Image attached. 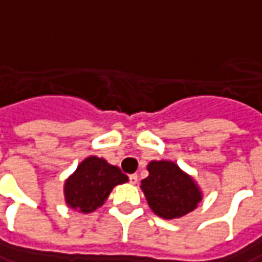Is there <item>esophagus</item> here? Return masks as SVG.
<instances>
[{
    "label": "esophagus",
    "instance_id": "obj_1",
    "mask_svg": "<svg viewBox=\"0 0 262 262\" xmlns=\"http://www.w3.org/2000/svg\"><path fill=\"white\" fill-rule=\"evenodd\" d=\"M129 182H130L132 185H136L138 183V174H130L129 176Z\"/></svg>",
    "mask_w": 262,
    "mask_h": 262
}]
</instances>
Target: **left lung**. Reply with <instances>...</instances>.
I'll list each match as a JSON object with an SVG mask.
<instances>
[{
	"instance_id": "left-lung-1",
	"label": "left lung",
	"mask_w": 262,
	"mask_h": 262,
	"mask_svg": "<svg viewBox=\"0 0 262 262\" xmlns=\"http://www.w3.org/2000/svg\"><path fill=\"white\" fill-rule=\"evenodd\" d=\"M148 171L141 188L158 217L179 219L198 207L202 199L198 185L173 161H151Z\"/></svg>"
}]
</instances>
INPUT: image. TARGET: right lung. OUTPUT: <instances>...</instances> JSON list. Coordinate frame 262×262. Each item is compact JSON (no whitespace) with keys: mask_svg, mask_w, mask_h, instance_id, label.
I'll list each match as a JSON object with an SVG mask.
<instances>
[{"mask_svg":"<svg viewBox=\"0 0 262 262\" xmlns=\"http://www.w3.org/2000/svg\"><path fill=\"white\" fill-rule=\"evenodd\" d=\"M129 177L119 167L108 164L104 158L88 157L64 183L66 204L79 212H92L99 208L114 186L126 183Z\"/></svg>","mask_w":262,"mask_h":262,"instance_id":"right-lung-1","label":"right lung"}]
</instances>
